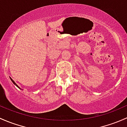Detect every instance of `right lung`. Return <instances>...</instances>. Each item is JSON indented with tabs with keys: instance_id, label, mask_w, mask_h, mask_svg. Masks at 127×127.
<instances>
[{
	"instance_id": "obj_1",
	"label": "right lung",
	"mask_w": 127,
	"mask_h": 127,
	"mask_svg": "<svg viewBox=\"0 0 127 127\" xmlns=\"http://www.w3.org/2000/svg\"><path fill=\"white\" fill-rule=\"evenodd\" d=\"M10 79H11V81H12V82H13V83H14V85H16V86H18V85H16V83H15V82H14V81L13 80V79H11V78H10ZM18 88H19V87H18Z\"/></svg>"
}]
</instances>
